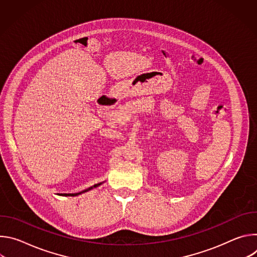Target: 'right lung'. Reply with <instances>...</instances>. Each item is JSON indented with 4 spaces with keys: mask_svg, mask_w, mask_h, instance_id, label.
<instances>
[{
    "mask_svg": "<svg viewBox=\"0 0 257 257\" xmlns=\"http://www.w3.org/2000/svg\"><path fill=\"white\" fill-rule=\"evenodd\" d=\"M100 184H102V183H98V184H95V185H93L92 187H89L88 189H85V190H83V191H81V192H79V193H62V194H60V195H64V196H77V195H79V194H81V193L87 192V191L91 190L92 188H95V187L99 186Z\"/></svg>",
    "mask_w": 257,
    "mask_h": 257,
    "instance_id": "1",
    "label": "right lung"
}]
</instances>
